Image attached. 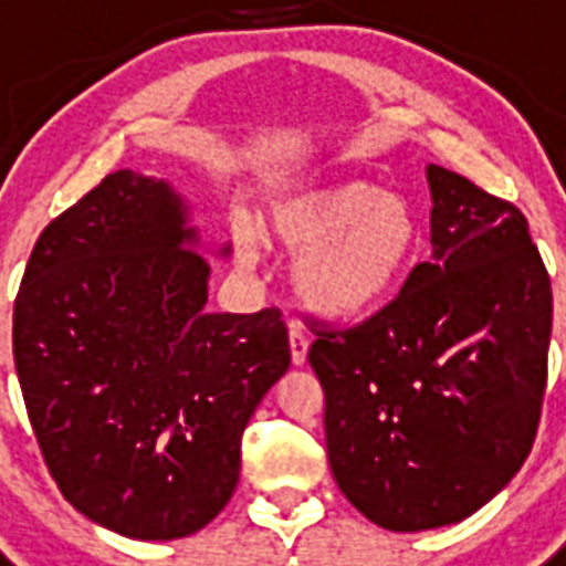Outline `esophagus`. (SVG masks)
Segmentation results:
<instances>
[{
	"mask_svg": "<svg viewBox=\"0 0 566 566\" xmlns=\"http://www.w3.org/2000/svg\"><path fill=\"white\" fill-rule=\"evenodd\" d=\"M308 358V335L302 332V326H291V361L293 367H302Z\"/></svg>",
	"mask_w": 566,
	"mask_h": 566,
	"instance_id": "1",
	"label": "esophagus"
}]
</instances>
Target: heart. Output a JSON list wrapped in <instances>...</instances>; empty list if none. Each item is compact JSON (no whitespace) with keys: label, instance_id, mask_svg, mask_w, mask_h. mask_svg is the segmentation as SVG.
Wrapping results in <instances>:
<instances>
[{"label":"heart","instance_id":"obj_1","mask_svg":"<svg viewBox=\"0 0 566 566\" xmlns=\"http://www.w3.org/2000/svg\"><path fill=\"white\" fill-rule=\"evenodd\" d=\"M270 247L296 264L302 302L323 317H364L381 308L411 270L420 222L402 196L367 179H344L282 196L264 222ZM243 266L255 264L252 240H238Z\"/></svg>","mask_w":566,"mask_h":566}]
</instances>
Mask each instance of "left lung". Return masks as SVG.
Masks as SVG:
<instances>
[{"label": "left lung", "instance_id": "obj_1", "mask_svg": "<svg viewBox=\"0 0 566 566\" xmlns=\"http://www.w3.org/2000/svg\"><path fill=\"white\" fill-rule=\"evenodd\" d=\"M431 258L358 326L314 323L332 475L390 532L461 523L535 443L553 284L517 205L429 164Z\"/></svg>", "mask_w": 566, "mask_h": 566}]
</instances>
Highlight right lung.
<instances>
[{"mask_svg":"<svg viewBox=\"0 0 566 566\" xmlns=\"http://www.w3.org/2000/svg\"><path fill=\"white\" fill-rule=\"evenodd\" d=\"M196 247L167 181L111 172L43 229L13 302L49 473L75 511L137 541L188 537L226 509L249 417L291 367L279 308L205 311Z\"/></svg>","mask_w":566,"mask_h":566,"instance_id":"add662e5","label":"right lung"}]
</instances>
